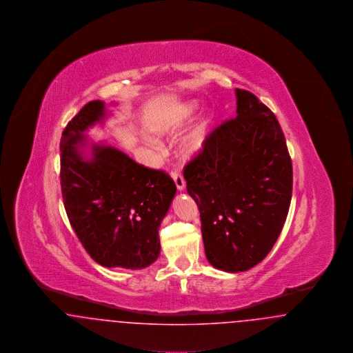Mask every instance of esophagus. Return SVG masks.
Instances as JSON below:
<instances>
[{
    "label": "esophagus",
    "mask_w": 353,
    "mask_h": 353,
    "mask_svg": "<svg viewBox=\"0 0 353 353\" xmlns=\"http://www.w3.org/2000/svg\"><path fill=\"white\" fill-rule=\"evenodd\" d=\"M170 176H172V179L174 180V184L177 186V189H179V190H183L185 188V180L184 177L181 176V173H180L179 170H173V172L170 173Z\"/></svg>",
    "instance_id": "34e87169"
}]
</instances>
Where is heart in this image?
I'll return each mask as SVG.
<instances>
[{
  "instance_id": "obj_1",
  "label": "heart",
  "mask_w": 353,
  "mask_h": 353,
  "mask_svg": "<svg viewBox=\"0 0 353 353\" xmlns=\"http://www.w3.org/2000/svg\"><path fill=\"white\" fill-rule=\"evenodd\" d=\"M180 124V119H172L169 121H165L164 124H161L157 131L161 134H170L176 132L177 127ZM150 143L153 145H157L156 140H150ZM202 145V136L200 134H193L185 144V150L188 153H193V152L199 151Z\"/></svg>"
}]
</instances>
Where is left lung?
Instances as JSON below:
<instances>
[{
    "label": "left lung",
    "mask_w": 353,
    "mask_h": 353,
    "mask_svg": "<svg viewBox=\"0 0 353 353\" xmlns=\"http://www.w3.org/2000/svg\"><path fill=\"white\" fill-rule=\"evenodd\" d=\"M235 92L236 117L212 130L183 170L200 210L206 258L229 272L265 259L292 194V163L278 119L250 91Z\"/></svg>",
    "instance_id": "left-lung-1"
}]
</instances>
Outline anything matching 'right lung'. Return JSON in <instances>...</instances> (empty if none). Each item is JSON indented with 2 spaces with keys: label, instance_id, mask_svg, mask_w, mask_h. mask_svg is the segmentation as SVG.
I'll return each instance as SVG.
<instances>
[{
  "label": "right lung",
  "instance_id": "add662e5",
  "mask_svg": "<svg viewBox=\"0 0 353 353\" xmlns=\"http://www.w3.org/2000/svg\"><path fill=\"white\" fill-rule=\"evenodd\" d=\"M104 117L88 101L61 139V189L68 221L88 255L104 268L143 269L160 254L159 228L176 193L165 170L137 164L112 147H94L91 161L78 152L84 130Z\"/></svg>",
  "mask_w": 353,
  "mask_h": 353
}]
</instances>
